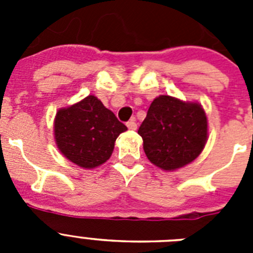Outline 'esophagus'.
Segmentation results:
<instances>
[{
	"label": "esophagus",
	"mask_w": 253,
	"mask_h": 253,
	"mask_svg": "<svg viewBox=\"0 0 253 253\" xmlns=\"http://www.w3.org/2000/svg\"><path fill=\"white\" fill-rule=\"evenodd\" d=\"M126 126H128L129 130H137V123H135V119H131L126 123Z\"/></svg>",
	"instance_id": "34e87169"
}]
</instances>
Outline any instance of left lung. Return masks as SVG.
Masks as SVG:
<instances>
[{"instance_id": "obj_1", "label": "left lung", "mask_w": 253, "mask_h": 253, "mask_svg": "<svg viewBox=\"0 0 253 253\" xmlns=\"http://www.w3.org/2000/svg\"><path fill=\"white\" fill-rule=\"evenodd\" d=\"M138 134L147 158L175 171L199 157L208 140V118L199 102L160 95L152 101Z\"/></svg>"}]
</instances>
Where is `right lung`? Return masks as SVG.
Returning <instances> with one entry per match:
<instances>
[{
  "label": "right lung",
  "mask_w": 253,
  "mask_h": 253,
  "mask_svg": "<svg viewBox=\"0 0 253 253\" xmlns=\"http://www.w3.org/2000/svg\"><path fill=\"white\" fill-rule=\"evenodd\" d=\"M128 130L96 96L62 107L54 118V140L64 157L92 169L111 157L116 138Z\"/></svg>",
  "instance_id": "obj_1"
}]
</instances>
